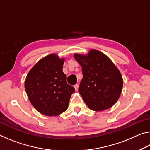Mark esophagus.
<instances>
[{"instance_id":"obj_1","label":"esophagus","mask_w":150,"mask_h":150,"mask_svg":"<svg viewBox=\"0 0 150 150\" xmlns=\"http://www.w3.org/2000/svg\"><path fill=\"white\" fill-rule=\"evenodd\" d=\"M74 88H75V91H77L78 88H79V85L78 84H76L75 85H74Z\"/></svg>"}]
</instances>
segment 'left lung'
I'll use <instances>...</instances> for the list:
<instances>
[{
	"instance_id": "obj_1",
	"label": "left lung",
	"mask_w": 150,
	"mask_h": 150,
	"mask_svg": "<svg viewBox=\"0 0 150 150\" xmlns=\"http://www.w3.org/2000/svg\"><path fill=\"white\" fill-rule=\"evenodd\" d=\"M75 59L82 67L83 79L79 93L90 109L102 111L117 102L122 89L123 79L112 62L96 50L87 55L75 54Z\"/></svg>"
}]
</instances>
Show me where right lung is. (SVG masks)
Masks as SVG:
<instances>
[{
    "mask_svg": "<svg viewBox=\"0 0 150 150\" xmlns=\"http://www.w3.org/2000/svg\"><path fill=\"white\" fill-rule=\"evenodd\" d=\"M64 59L54 54L40 59L28 73L25 90L32 106L42 115L57 116L65 112L75 88L66 82Z\"/></svg>",
    "mask_w": 150,
    "mask_h": 150,
    "instance_id": "1",
    "label": "right lung"
}]
</instances>
